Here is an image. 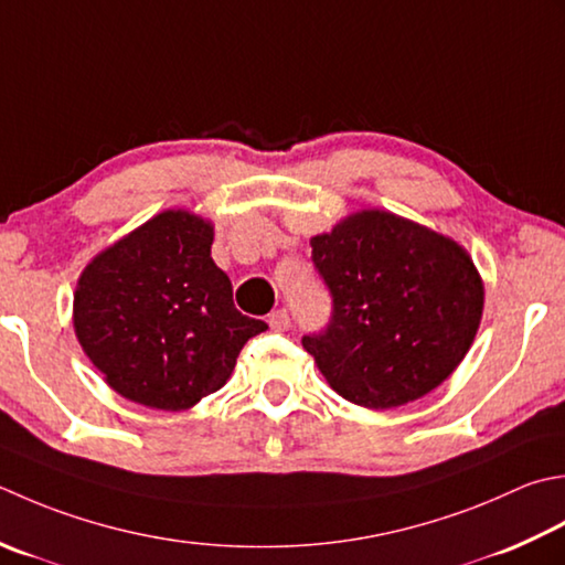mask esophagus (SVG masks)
<instances>
[{"label": "esophagus", "mask_w": 565, "mask_h": 565, "mask_svg": "<svg viewBox=\"0 0 565 565\" xmlns=\"http://www.w3.org/2000/svg\"><path fill=\"white\" fill-rule=\"evenodd\" d=\"M269 326H271V330H289V326H291V318H289V311H284V308H279V311H274V313H269Z\"/></svg>", "instance_id": "esophagus-1"}]
</instances>
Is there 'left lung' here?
Segmentation results:
<instances>
[{"mask_svg":"<svg viewBox=\"0 0 565 565\" xmlns=\"http://www.w3.org/2000/svg\"><path fill=\"white\" fill-rule=\"evenodd\" d=\"M333 298L326 330L303 335L328 384L358 406L392 408L434 392L480 328L484 286L458 242L384 210L311 239Z\"/></svg>","mask_w":565,"mask_h":565,"instance_id":"8db88e82","label":"left lung"}]
</instances>
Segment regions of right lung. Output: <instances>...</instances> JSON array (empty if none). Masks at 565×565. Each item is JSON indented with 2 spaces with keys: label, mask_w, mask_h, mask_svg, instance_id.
Instances as JSON below:
<instances>
[{
  "label": "right lung",
  "mask_w": 565,
  "mask_h": 565,
  "mask_svg": "<svg viewBox=\"0 0 565 565\" xmlns=\"http://www.w3.org/2000/svg\"><path fill=\"white\" fill-rule=\"evenodd\" d=\"M210 245L207 220L163 210L99 252L77 279L75 335L125 399L191 408L230 380L245 342L267 330L232 303Z\"/></svg>",
  "instance_id": "1"
}]
</instances>
